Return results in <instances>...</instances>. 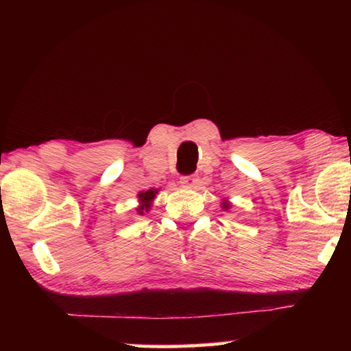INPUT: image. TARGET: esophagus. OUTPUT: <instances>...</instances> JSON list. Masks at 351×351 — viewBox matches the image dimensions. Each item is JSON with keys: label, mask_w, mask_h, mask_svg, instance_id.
Instances as JSON below:
<instances>
[{"label": "esophagus", "mask_w": 351, "mask_h": 351, "mask_svg": "<svg viewBox=\"0 0 351 351\" xmlns=\"http://www.w3.org/2000/svg\"><path fill=\"white\" fill-rule=\"evenodd\" d=\"M197 182H198V178L195 175H186V176L181 178V184L187 189L195 187V186H197Z\"/></svg>", "instance_id": "34e87169"}]
</instances>
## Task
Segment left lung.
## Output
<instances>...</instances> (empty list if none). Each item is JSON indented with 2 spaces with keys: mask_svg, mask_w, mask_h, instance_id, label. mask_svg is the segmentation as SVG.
Wrapping results in <instances>:
<instances>
[{
  "mask_svg": "<svg viewBox=\"0 0 351 351\" xmlns=\"http://www.w3.org/2000/svg\"><path fill=\"white\" fill-rule=\"evenodd\" d=\"M223 207H224V209H228L229 204H228V203H223Z\"/></svg>",
  "mask_w": 351,
  "mask_h": 351,
  "instance_id": "1",
  "label": "left lung"
}]
</instances>
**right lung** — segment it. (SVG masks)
Returning <instances> with one entry per match:
<instances>
[{
    "instance_id": "add662e5",
    "label": "right lung",
    "mask_w": 351,
    "mask_h": 351,
    "mask_svg": "<svg viewBox=\"0 0 351 351\" xmlns=\"http://www.w3.org/2000/svg\"><path fill=\"white\" fill-rule=\"evenodd\" d=\"M156 192L158 190H147V192H142V193H139V199H141V203H142V206L139 207V213H144V212H147L148 209H150V201L156 197Z\"/></svg>"
}]
</instances>
